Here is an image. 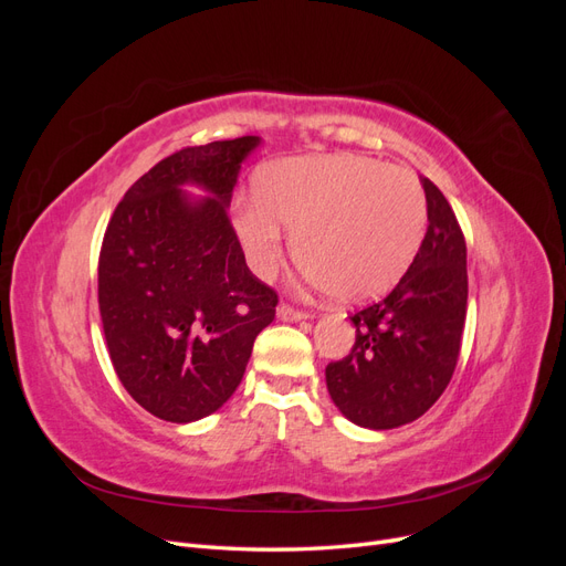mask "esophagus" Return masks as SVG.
Instances as JSON below:
<instances>
[{"mask_svg":"<svg viewBox=\"0 0 566 566\" xmlns=\"http://www.w3.org/2000/svg\"><path fill=\"white\" fill-rule=\"evenodd\" d=\"M276 314H279V318H283V321H306V318H310V314L300 312V310H295V306H290V304H279Z\"/></svg>","mask_w":566,"mask_h":566,"instance_id":"34e87169","label":"esophagus"}]
</instances>
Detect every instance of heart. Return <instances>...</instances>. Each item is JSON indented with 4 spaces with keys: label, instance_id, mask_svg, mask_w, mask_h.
Instances as JSON below:
<instances>
[{
    "label": "heart",
    "instance_id": "heart-1",
    "mask_svg": "<svg viewBox=\"0 0 566 566\" xmlns=\"http://www.w3.org/2000/svg\"><path fill=\"white\" fill-rule=\"evenodd\" d=\"M427 224L418 179L375 158L312 156L269 167L241 198L233 229L256 276L283 262L287 230L310 279L342 302L373 300L416 260Z\"/></svg>",
    "mask_w": 566,
    "mask_h": 566
}]
</instances>
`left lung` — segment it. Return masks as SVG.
<instances>
[{
  "mask_svg": "<svg viewBox=\"0 0 566 566\" xmlns=\"http://www.w3.org/2000/svg\"><path fill=\"white\" fill-rule=\"evenodd\" d=\"M427 233L391 293L352 323L349 356L325 368L342 416L368 430L418 420L449 387L468 314V248L449 200L422 177Z\"/></svg>",
  "mask_w": 566,
  "mask_h": 566,
  "instance_id": "8db88e82",
  "label": "left lung"
}]
</instances>
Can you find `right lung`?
<instances>
[{
	"label": "right lung",
	"instance_id": "right-lung-1",
	"mask_svg": "<svg viewBox=\"0 0 566 566\" xmlns=\"http://www.w3.org/2000/svg\"><path fill=\"white\" fill-rule=\"evenodd\" d=\"M260 136L188 146L132 184L98 254V312L113 368L160 420L193 422L241 385L279 295L252 276L229 219ZM211 196L188 197L181 185Z\"/></svg>",
	"mask_w": 566,
	"mask_h": 566
}]
</instances>
